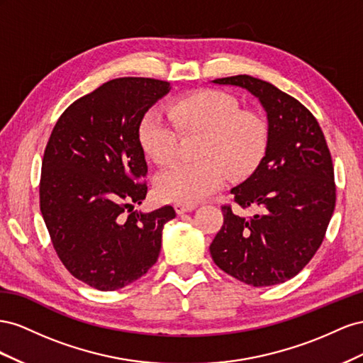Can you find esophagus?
Returning a JSON list of instances; mask_svg holds the SVG:
<instances>
[{
    "label": "esophagus",
    "mask_w": 363,
    "mask_h": 363,
    "mask_svg": "<svg viewBox=\"0 0 363 363\" xmlns=\"http://www.w3.org/2000/svg\"><path fill=\"white\" fill-rule=\"evenodd\" d=\"M196 208V205H187V203H174V211L178 214H184L193 211Z\"/></svg>",
    "instance_id": "1"
}]
</instances>
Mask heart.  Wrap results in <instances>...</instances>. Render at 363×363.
I'll use <instances>...</instances> for the list:
<instances>
[{
  "label": "heart",
  "mask_w": 363,
  "mask_h": 363,
  "mask_svg": "<svg viewBox=\"0 0 363 363\" xmlns=\"http://www.w3.org/2000/svg\"><path fill=\"white\" fill-rule=\"evenodd\" d=\"M150 109L138 126L144 153L157 164L176 160L185 140L201 137L194 160L174 164L155 181L161 199L194 205L219 190L233 176L250 173L263 157L267 143L264 120L242 111L239 99L222 89H201L176 99L165 109Z\"/></svg>",
  "instance_id": "b5f03b06"
}]
</instances>
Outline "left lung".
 <instances>
[{"label": "left lung", "instance_id": "left-lung-1", "mask_svg": "<svg viewBox=\"0 0 363 363\" xmlns=\"http://www.w3.org/2000/svg\"><path fill=\"white\" fill-rule=\"evenodd\" d=\"M245 88L267 113L264 157L231 190L234 202L262 213L250 219L222 205L223 225L210 245L223 272L254 287L284 283L312 260L336 203L335 169L318 120L303 103L252 76L213 80Z\"/></svg>", "mask_w": 363, "mask_h": 363}]
</instances>
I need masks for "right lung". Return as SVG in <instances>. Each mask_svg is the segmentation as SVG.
<instances>
[{"label": "right lung", "instance_id": "right-lung-1", "mask_svg": "<svg viewBox=\"0 0 363 363\" xmlns=\"http://www.w3.org/2000/svg\"><path fill=\"white\" fill-rule=\"evenodd\" d=\"M169 82L120 77L77 99L59 117L44 152L40 213L68 272L97 291L137 281L157 263L165 205L140 213L147 162L138 126Z\"/></svg>", "mask_w": 363, "mask_h": 363}]
</instances>
